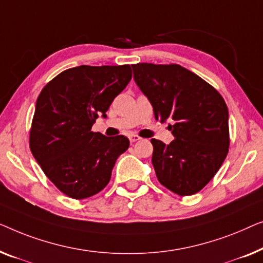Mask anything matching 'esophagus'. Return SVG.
<instances>
[{
	"label": "esophagus",
	"mask_w": 263,
	"mask_h": 263,
	"mask_svg": "<svg viewBox=\"0 0 263 263\" xmlns=\"http://www.w3.org/2000/svg\"><path fill=\"white\" fill-rule=\"evenodd\" d=\"M128 138H130L131 143H135V142H137V140L140 139V137L138 135H130L128 136Z\"/></svg>",
	"instance_id": "1"
}]
</instances>
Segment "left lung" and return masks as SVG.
<instances>
[{
  "instance_id": "8db88e82",
  "label": "left lung",
  "mask_w": 263,
  "mask_h": 263,
  "mask_svg": "<svg viewBox=\"0 0 263 263\" xmlns=\"http://www.w3.org/2000/svg\"><path fill=\"white\" fill-rule=\"evenodd\" d=\"M156 120H173L170 144L153 138V165L162 186L181 197L200 192L229 153V110L216 88L179 64L132 65Z\"/></svg>"
}]
</instances>
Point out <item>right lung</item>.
<instances>
[{
	"label": "right lung",
	"instance_id": "1",
	"mask_svg": "<svg viewBox=\"0 0 263 263\" xmlns=\"http://www.w3.org/2000/svg\"><path fill=\"white\" fill-rule=\"evenodd\" d=\"M132 79L125 65H81L50 81L36 99L29 149L62 193L72 199L98 194L110 180L119 155L130 146L125 136L91 131L99 116Z\"/></svg>",
	"mask_w": 263,
	"mask_h": 263
}]
</instances>
